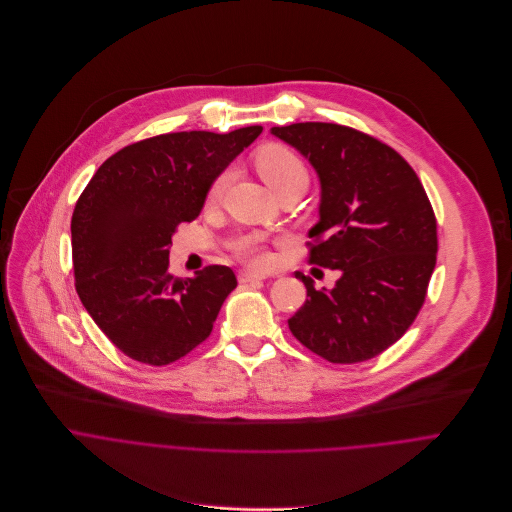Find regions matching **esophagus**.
I'll return each instance as SVG.
<instances>
[{
    "label": "esophagus",
    "mask_w": 512,
    "mask_h": 512,
    "mask_svg": "<svg viewBox=\"0 0 512 512\" xmlns=\"http://www.w3.org/2000/svg\"><path fill=\"white\" fill-rule=\"evenodd\" d=\"M238 280L242 282V284H246V282H256V280H266V276L264 274H256V272H240L238 274Z\"/></svg>",
    "instance_id": "34e87169"
}]
</instances>
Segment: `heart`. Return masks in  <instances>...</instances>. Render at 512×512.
Returning <instances> with one entry per match:
<instances>
[{"instance_id": "obj_1", "label": "heart", "mask_w": 512, "mask_h": 512, "mask_svg": "<svg viewBox=\"0 0 512 512\" xmlns=\"http://www.w3.org/2000/svg\"><path fill=\"white\" fill-rule=\"evenodd\" d=\"M254 167L274 193L288 189V187H304L306 189V185H309V169H306L304 161L292 149L278 145V143H268V145L260 147L258 153L254 155ZM230 181H232V173L222 171L214 179V183L208 191V201L218 203L224 197ZM234 250H236L238 258L252 268L266 270L274 264V256L260 236L242 238Z\"/></svg>"}]
</instances>
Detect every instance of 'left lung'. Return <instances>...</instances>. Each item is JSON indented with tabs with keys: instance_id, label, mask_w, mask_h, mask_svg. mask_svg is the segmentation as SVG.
<instances>
[{
	"instance_id": "obj_1",
	"label": "left lung",
	"mask_w": 512,
	"mask_h": 512,
	"mask_svg": "<svg viewBox=\"0 0 512 512\" xmlns=\"http://www.w3.org/2000/svg\"><path fill=\"white\" fill-rule=\"evenodd\" d=\"M321 179L309 262L339 270L331 290L306 286L290 333L331 363H361L391 347L416 321L436 266L438 228L426 189L397 151L335 123L272 127Z\"/></svg>"
}]
</instances>
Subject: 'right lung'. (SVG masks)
I'll return each instance as SVG.
<instances>
[{"mask_svg":"<svg viewBox=\"0 0 512 512\" xmlns=\"http://www.w3.org/2000/svg\"><path fill=\"white\" fill-rule=\"evenodd\" d=\"M260 133L254 125L157 135L109 157L80 193L70 222L74 286L127 357L161 367L210 337L236 274L214 264L175 278L171 236L199 216L214 179Z\"/></svg>","mask_w":512,"mask_h":512,"instance_id":"add662e5","label":"right lung"}]
</instances>
